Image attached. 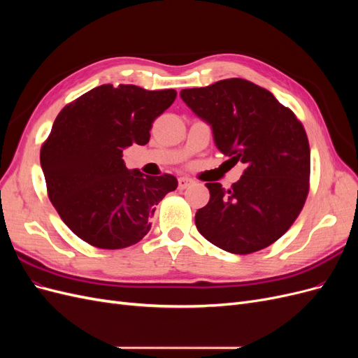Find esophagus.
Here are the masks:
<instances>
[{"mask_svg": "<svg viewBox=\"0 0 358 358\" xmlns=\"http://www.w3.org/2000/svg\"><path fill=\"white\" fill-rule=\"evenodd\" d=\"M178 180H179V188H180V189H185V188L191 187L192 183H194V180H192V179H189V178H185V176L179 178Z\"/></svg>", "mask_w": 358, "mask_h": 358, "instance_id": "esophagus-1", "label": "esophagus"}]
</instances>
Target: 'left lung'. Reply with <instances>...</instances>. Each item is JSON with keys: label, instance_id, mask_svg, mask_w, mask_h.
Returning a JSON list of instances; mask_svg holds the SVG:
<instances>
[{"label": "left lung", "instance_id": "1", "mask_svg": "<svg viewBox=\"0 0 358 358\" xmlns=\"http://www.w3.org/2000/svg\"><path fill=\"white\" fill-rule=\"evenodd\" d=\"M180 99L212 127L215 145L245 171L196 213L200 234L231 254H252L276 242L296 221L309 192L310 149L305 128L275 95L233 78L182 90Z\"/></svg>", "mask_w": 358, "mask_h": 358}]
</instances>
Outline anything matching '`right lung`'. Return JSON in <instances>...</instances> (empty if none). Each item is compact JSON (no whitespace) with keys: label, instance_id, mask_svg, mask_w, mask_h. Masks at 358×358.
<instances>
[{"label":"right lung","instance_id":"add662e5","mask_svg":"<svg viewBox=\"0 0 358 358\" xmlns=\"http://www.w3.org/2000/svg\"><path fill=\"white\" fill-rule=\"evenodd\" d=\"M175 99V90L101 85L57 116L40 164L53 208L86 243L122 249L140 242L155 206L178 188L173 175L145 176L122 159L125 148L149 142L154 121Z\"/></svg>","mask_w":358,"mask_h":358}]
</instances>
